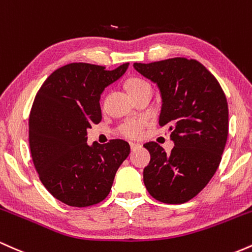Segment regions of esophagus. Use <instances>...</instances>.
<instances>
[{
  "label": "esophagus",
  "mask_w": 252,
  "mask_h": 252,
  "mask_svg": "<svg viewBox=\"0 0 252 252\" xmlns=\"http://www.w3.org/2000/svg\"><path fill=\"white\" fill-rule=\"evenodd\" d=\"M129 146H131V150H135V149H139L141 145L138 143H129Z\"/></svg>",
  "instance_id": "1"
}]
</instances>
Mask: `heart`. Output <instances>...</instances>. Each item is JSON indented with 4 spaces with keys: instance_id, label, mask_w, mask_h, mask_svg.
I'll list each match as a JSON object with an SVG mask.
<instances>
[{
    "instance_id": "obj_1",
    "label": "heart",
    "mask_w": 252,
    "mask_h": 252,
    "mask_svg": "<svg viewBox=\"0 0 252 252\" xmlns=\"http://www.w3.org/2000/svg\"><path fill=\"white\" fill-rule=\"evenodd\" d=\"M126 89L129 94L140 92L144 89H151L149 82L140 77H131L126 82ZM146 125L145 119H129L125 121L119 128V132L127 138H138L143 133L144 127Z\"/></svg>"
}]
</instances>
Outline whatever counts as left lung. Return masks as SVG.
<instances>
[{"mask_svg":"<svg viewBox=\"0 0 252 252\" xmlns=\"http://www.w3.org/2000/svg\"><path fill=\"white\" fill-rule=\"evenodd\" d=\"M134 69L157 84L162 96L159 125L175 146L166 154L155 141L144 144L151 155L144 185L164 203L196 196L216 174L228 134V107L219 82L201 63L182 57L143 64Z\"/></svg>","mask_w":252,"mask_h":252,"instance_id":"1","label":"left lung"}]
</instances>
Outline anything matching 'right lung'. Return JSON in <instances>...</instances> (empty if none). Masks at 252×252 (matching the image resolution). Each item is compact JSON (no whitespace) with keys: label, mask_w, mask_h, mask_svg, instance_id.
Returning <instances> with one entry per match:
<instances>
[{"label":"right lung","mask_w":252,"mask_h":252,"mask_svg":"<svg viewBox=\"0 0 252 252\" xmlns=\"http://www.w3.org/2000/svg\"><path fill=\"white\" fill-rule=\"evenodd\" d=\"M128 65L111 71L88 63L64 65L36 93L28 121L31 155L44 187L65 205L88 207L106 199L129 155L123 139L87 144V129L102 118L101 94Z\"/></svg>","instance_id":"1"}]
</instances>
